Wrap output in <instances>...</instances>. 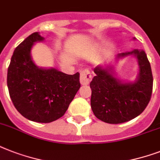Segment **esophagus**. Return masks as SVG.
Segmentation results:
<instances>
[{"label": "esophagus", "mask_w": 160, "mask_h": 160, "mask_svg": "<svg viewBox=\"0 0 160 160\" xmlns=\"http://www.w3.org/2000/svg\"><path fill=\"white\" fill-rule=\"evenodd\" d=\"M92 79V76L90 75V72L88 70H85L80 73V84L82 85H89L90 80Z\"/></svg>", "instance_id": "34e87169"}]
</instances>
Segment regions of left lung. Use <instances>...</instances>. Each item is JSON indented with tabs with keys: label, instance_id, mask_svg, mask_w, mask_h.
<instances>
[{
	"label": "left lung",
	"instance_id": "left-lung-1",
	"mask_svg": "<svg viewBox=\"0 0 160 160\" xmlns=\"http://www.w3.org/2000/svg\"><path fill=\"white\" fill-rule=\"evenodd\" d=\"M127 56H134L138 62L139 72L134 81L118 78L114 65H100L94 69L90 105L95 117L108 124L124 123L139 116L151 98L153 75L146 54L135 49L118 54L114 63Z\"/></svg>",
	"mask_w": 160,
	"mask_h": 160
}]
</instances>
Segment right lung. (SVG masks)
Segmentation results:
<instances>
[{
  "mask_svg": "<svg viewBox=\"0 0 160 160\" xmlns=\"http://www.w3.org/2000/svg\"><path fill=\"white\" fill-rule=\"evenodd\" d=\"M44 40L35 32L15 49L7 70V86L14 106L22 116L50 123L67 110L80 87V73L67 75L55 68L37 66L31 49Z\"/></svg>",
  "mask_w": 160,
  "mask_h": 160,
  "instance_id": "obj_1",
  "label": "right lung"
}]
</instances>
